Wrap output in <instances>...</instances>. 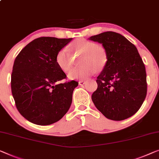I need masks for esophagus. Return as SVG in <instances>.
Segmentation results:
<instances>
[{
    "mask_svg": "<svg viewBox=\"0 0 159 159\" xmlns=\"http://www.w3.org/2000/svg\"><path fill=\"white\" fill-rule=\"evenodd\" d=\"M86 83V80H80V81L79 82V84L80 86H83V85H84Z\"/></svg>",
    "mask_w": 159,
    "mask_h": 159,
    "instance_id": "esophagus-1",
    "label": "esophagus"
}]
</instances>
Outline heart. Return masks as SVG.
<instances>
[{"instance_id": "obj_1", "label": "heart", "mask_w": 159, "mask_h": 159, "mask_svg": "<svg viewBox=\"0 0 159 159\" xmlns=\"http://www.w3.org/2000/svg\"><path fill=\"white\" fill-rule=\"evenodd\" d=\"M69 50L73 53L81 54L80 63L84 66L73 68L68 73L70 79H85L93 73L95 70L101 71L107 63L108 57L106 49L96 45L94 42L85 39H79L73 41ZM56 61L59 68L63 71H68L72 66V59L66 48H61L58 52Z\"/></svg>"}]
</instances>
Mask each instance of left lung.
I'll return each instance as SVG.
<instances>
[{"label": "left lung", "instance_id": "left-lung-1", "mask_svg": "<svg viewBox=\"0 0 159 159\" xmlns=\"http://www.w3.org/2000/svg\"><path fill=\"white\" fill-rule=\"evenodd\" d=\"M89 39L102 44L108 57L97 77L98 88L91 96L95 106L111 120H122L132 116L141 108L147 93L146 68L136 47L113 31Z\"/></svg>", "mask_w": 159, "mask_h": 159}]
</instances>
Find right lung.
<instances>
[{
    "label": "right lung",
    "instance_id": "add662e5",
    "mask_svg": "<svg viewBox=\"0 0 159 159\" xmlns=\"http://www.w3.org/2000/svg\"><path fill=\"white\" fill-rule=\"evenodd\" d=\"M73 39L41 37L29 43L14 61L11 91L16 108L33 124L47 125L63 117L72 103L75 80L66 78L56 61L58 52Z\"/></svg>",
    "mask_w": 159,
    "mask_h": 159
}]
</instances>
